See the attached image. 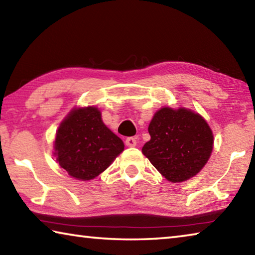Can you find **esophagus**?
Here are the masks:
<instances>
[{"label": "esophagus", "mask_w": 255, "mask_h": 255, "mask_svg": "<svg viewBox=\"0 0 255 255\" xmlns=\"http://www.w3.org/2000/svg\"><path fill=\"white\" fill-rule=\"evenodd\" d=\"M125 144H126V146H128V147H135L137 144L136 138L135 137H127L126 140H125Z\"/></svg>", "instance_id": "obj_1"}]
</instances>
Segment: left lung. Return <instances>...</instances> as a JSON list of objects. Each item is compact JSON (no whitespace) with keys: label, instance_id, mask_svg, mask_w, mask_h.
Segmentation results:
<instances>
[{"label":"left lung","instance_id":"8db88e82","mask_svg":"<svg viewBox=\"0 0 255 255\" xmlns=\"http://www.w3.org/2000/svg\"><path fill=\"white\" fill-rule=\"evenodd\" d=\"M150 140L141 152L171 182H182L199 173L208 162L214 136L199 114L185 108H161L148 126Z\"/></svg>","mask_w":255,"mask_h":255}]
</instances>
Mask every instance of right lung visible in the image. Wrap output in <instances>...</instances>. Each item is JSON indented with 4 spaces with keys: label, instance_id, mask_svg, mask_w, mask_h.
<instances>
[{
    "label": "right lung",
    "instance_id": "add662e5",
    "mask_svg": "<svg viewBox=\"0 0 255 255\" xmlns=\"http://www.w3.org/2000/svg\"><path fill=\"white\" fill-rule=\"evenodd\" d=\"M55 156L73 178L92 180L109 167L125 145L101 119L96 107L75 108L59 125Z\"/></svg>",
    "mask_w": 255,
    "mask_h": 255
}]
</instances>
